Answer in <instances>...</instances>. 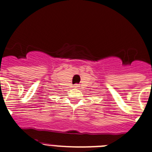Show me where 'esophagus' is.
I'll return each mask as SVG.
<instances>
[{
	"label": "esophagus",
	"mask_w": 152,
	"mask_h": 152,
	"mask_svg": "<svg viewBox=\"0 0 152 152\" xmlns=\"http://www.w3.org/2000/svg\"><path fill=\"white\" fill-rule=\"evenodd\" d=\"M74 88H80V86H79V85H78V84H76V85H74Z\"/></svg>",
	"instance_id": "obj_1"
}]
</instances>
